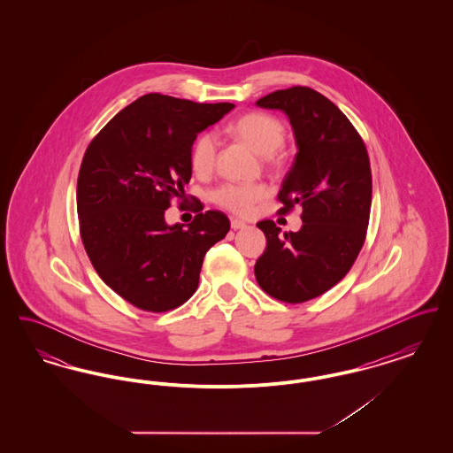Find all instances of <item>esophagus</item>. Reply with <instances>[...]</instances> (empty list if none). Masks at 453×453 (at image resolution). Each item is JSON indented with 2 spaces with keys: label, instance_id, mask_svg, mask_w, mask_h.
Listing matches in <instances>:
<instances>
[{
  "label": "esophagus",
  "instance_id": "obj_1",
  "mask_svg": "<svg viewBox=\"0 0 453 453\" xmlns=\"http://www.w3.org/2000/svg\"><path fill=\"white\" fill-rule=\"evenodd\" d=\"M248 224L246 222H242V220H239V219H233L231 220V227L236 231V229H244Z\"/></svg>",
  "mask_w": 453,
  "mask_h": 453
}]
</instances>
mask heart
I'll return each mask as SVG.
<instances>
[{"instance_id":"1","label":"heart","mask_w":453,"mask_h":453,"mask_svg":"<svg viewBox=\"0 0 453 453\" xmlns=\"http://www.w3.org/2000/svg\"><path fill=\"white\" fill-rule=\"evenodd\" d=\"M229 132L253 151L266 156L268 161L280 159L285 127L277 117L263 111H250L231 122ZM216 135L203 132L195 139L190 151V166L198 176H207L216 166ZM266 194V187L263 185L224 183L212 192V200L233 214L248 216Z\"/></svg>"}]
</instances>
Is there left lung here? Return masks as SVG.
Wrapping results in <instances>:
<instances>
[{"mask_svg": "<svg viewBox=\"0 0 453 453\" xmlns=\"http://www.w3.org/2000/svg\"><path fill=\"white\" fill-rule=\"evenodd\" d=\"M257 105L290 120L297 154L279 200L281 214L301 205L302 227L280 234L273 220L257 224L266 250L255 275L279 301H311L345 277L364 246L372 203L365 144L345 113L312 88L277 89Z\"/></svg>", "mask_w": 453, "mask_h": 453, "instance_id": "left-lung-1", "label": "left lung"}]
</instances>
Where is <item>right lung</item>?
Segmentation results:
<instances>
[{
	"label": "right lung",
	"instance_id": "obj_1",
	"mask_svg": "<svg viewBox=\"0 0 453 453\" xmlns=\"http://www.w3.org/2000/svg\"><path fill=\"white\" fill-rule=\"evenodd\" d=\"M233 108L150 93L88 146L76 190L81 239L100 279L142 311L166 312L188 301L205 253L229 233L219 211L198 212L187 227L170 226L165 211L192 178L196 134Z\"/></svg>",
	"mask_w": 453,
	"mask_h": 453
}]
</instances>
